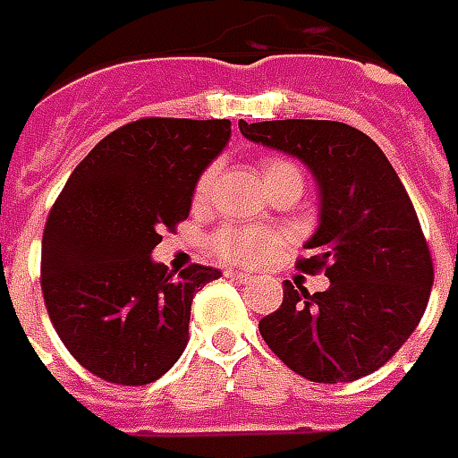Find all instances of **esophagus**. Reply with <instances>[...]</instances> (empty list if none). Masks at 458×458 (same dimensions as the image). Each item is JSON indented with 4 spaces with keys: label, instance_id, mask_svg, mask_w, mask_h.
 <instances>
[{
    "label": "esophagus",
    "instance_id": "34e87169",
    "mask_svg": "<svg viewBox=\"0 0 458 458\" xmlns=\"http://www.w3.org/2000/svg\"><path fill=\"white\" fill-rule=\"evenodd\" d=\"M226 276L234 278V281H251V278H254V276L246 274V271H226Z\"/></svg>",
    "mask_w": 458,
    "mask_h": 458
}]
</instances>
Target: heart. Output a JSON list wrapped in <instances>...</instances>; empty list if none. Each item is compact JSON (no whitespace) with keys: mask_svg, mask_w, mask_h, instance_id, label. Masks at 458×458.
Here are the masks:
<instances>
[{"mask_svg":"<svg viewBox=\"0 0 458 458\" xmlns=\"http://www.w3.org/2000/svg\"><path fill=\"white\" fill-rule=\"evenodd\" d=\"M286 180H296L303 184L301 170H298L293 162L281 160V157H271L264 162V182L266 187L278 182H286ZM214 184H216V165L207 167V170L197 177L194 184L192 199L197 207L212 199ZM286 244V236L276 229H264V226H222L216 234L212 236V249L214 254L222 256L224 261H232V264L242 266H261L268 259H274L281 249Z\"/></svg>","mask_w":458,"mask_h":458,"instance_id":"b5f03b06","label":"heart"}]
</instances>
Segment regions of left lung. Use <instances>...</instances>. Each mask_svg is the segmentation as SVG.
Here are the masks:
<instances>
[{
  "label": "left lung",
  "mask_w": 458,
  "mask_h": 458,
  "mask_svg": "<svg viewBox=\"0 0 458 458\" xmlns=\"http://www.w3.org/2000/svg\"><path fill=\"white\" fill-rule=\"evenodd\" d=\"M251 142L288 152L313 172L320 224L298 259L330 286L284 284V303L259 320L266 345L310 382H352L407 343L429 303L434 266L420 219L377 142L335 120H239Z\"/></svg>",
  "instance_id": "8db88e82"
}]
</instances>
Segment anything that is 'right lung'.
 <instances>
[{
    "label": "right lung",
    "mask_w": 458,
    "mask_h": 458,
    "mask_svg": "<svg viewBox=\"0 0 458 458\" xmlns=\"http://www.w3.org/2000/svg\"><path fill=\"white\" fill-rule=\"evenodd\" d=\"M229 138V120L128 123L79 162L51 207L44 303L61 343L96 377L150 385L182 355L194 293L222 274L192 264L174 278L150 254L190 216L197 177Z\"/></svg>",
    "instance_id": "1"
}]
</instances>
